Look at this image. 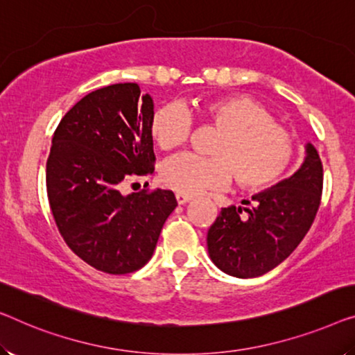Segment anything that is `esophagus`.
<instances>
[{
  "mask_svg": "<svg viewBox=\"0 0 355 355\" xmlns=\"http://www.w3.org/2000/svg\"><path fill=\"white\" fill-rule=\"evenodd\" d=\"M175 199H177V202H178L180 205H183V204L189 202V200H191L193 198H191V196H188V194H180V193H177V194H175Z\"/></svg>",
  "mask_w": 355,
  "mask_h": 355,
  "instance_id": "1",
  "label": "esophagus"
}]
</instances>
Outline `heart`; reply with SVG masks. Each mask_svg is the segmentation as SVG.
Instances as JSON below:
<instances>
[{
    "label": "heart",
    "mask_w": 355,
    "mask_h": 355,
    "mask_svg": "<svg viewBox=\"0 0 355 355\" xmlns=\"http://www.w3.org/2000/svg\"><path fill=\"white\" fill-rule=\"evenodd\" d=\"M199 121L218 134L202 157L173 156L164 162L161 182L180 194L218 189L231 182L247 191H261L284 175L295 156L292 135L274 121L258 100L248 95H226L198 108ZM189 118L177 105L162 107L150 121V135L162 151L175 150L189 135Z\"/></svg>",
    "instance_id": "b5f03b06"
}]
</instances>
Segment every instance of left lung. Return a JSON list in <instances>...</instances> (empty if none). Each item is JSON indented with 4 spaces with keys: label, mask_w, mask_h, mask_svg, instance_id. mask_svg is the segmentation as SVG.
<instances>
[{
    "label": "left lung",
    "mask_w": 355,
    "mask_h": 355,
    "mask_svg": "<svg viewBox=\"0 0 355 355\" xmlns=\"http://www.w3.org/2000/svg\"><path fill=\"white\" fill-rule=\"evenodd\" d=\"M324 168L306 145L300 171L271 189L242 200L247 207L221 209L207 232L209 255L221 271L248 279L271 271L300 245L320 205Z\"/></svg>",
    "instance_id": "left-lung-1"
}]
</instances>
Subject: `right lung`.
Here are the masks:
<instances>
[{
	"label": "right lung",
	"mask_w": 355,
	"mask_h": 355,
	"mask_svg": "<svg viewBox=\"0 0 355 355\" xmlns=\"http://www.w3.org/2000/svg\"><path fill=\"white\" fill-rule=\"evenodd\" d=\"M150 95L119 83L83 97L52 137L46 188L57 228L81 260L108 274L144 268L177 207L168 189L123 194L132 177L155 171Z\"/></svg>",
	"instance_id": "obj_1"
}]
</instances>
